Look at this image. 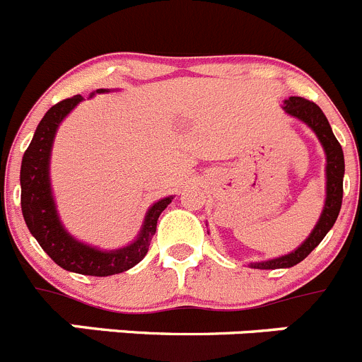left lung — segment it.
Masks as SVG:
<instances>
[{
    "label": "left lung",
    "instance_id": "8db88e82",
    "mask_svg": "<svg viewBox=\"0 0 362 362\" xmlns=\"http://www.w3.org/2000/svg\"><path fill=\"white\" fill-rule=\"evenodd\" d=\"M284 110L291 116L298 117L303 123L309 124L316 135H318L320 143L323 144L327 153V202L325 209H323V214L320 218L318 225L314 227L313 234L307 238V241L300 246L298 250H295L289 255H284V257L273 259V261L266 262H253L250 264L252 268L257 269H276V268H291V266L298 264L300 261L309 255L316 246L322 243V239L325 238L327 232L334 227L336 223L337 214H339L341 202H343V175H344V157L343 150H341L339 141L336 139V135L332 134V128H330L329 121H327L325 114L322 112L318 105L314 101L305 100V98L300 96H291L289 100H286L284 105Z\"/></svg>",
    "mask_w": 362,
    "mask_h": 362
}]
</instances>
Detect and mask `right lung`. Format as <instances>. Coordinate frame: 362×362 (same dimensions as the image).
<instances>
[{
    "label": "right lung",
    "mask_w": 362,
    "mask_h": 362,
    "mask_svg": "<svg viewBox=\"0 0 362 362\" xmlns=\"http://www.w3.org/2000/svg\"><path fill=\"white\" fill-rule=\"evenodd\" d=\"M98 93H103V89H98ZM82 100L83 98L76 94V96L59 101L40 119L32 143L23 155L21 209L28 230L37 239L40 248L48 253L60 268L80 273V275L109 276L127 272L143 261L148 253L151 238L157 230L158 216L171 204V198L157 202L148 211L139 238L127 248L101 252L93 246L78 243L64 230L57 216L52 189H49V151H52L53 137H55L60 121Z\"/></svg>",
    "instance_id": "right-lung-1"
}]
</instances>
